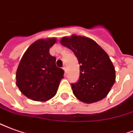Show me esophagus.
I'll return each instance as SVG.
<instances>
[{"instance_id":"obj_1","label":"esophagus","mask_w":133,"mask_h":133,"mask_svg":"<svg viewBox=\"0 0 133 133\" xmlns=\"http://www.w3.org/2000/svg\"><path fill=\"white\" fill-rule=\"evenodd\" d=\"M63 69L64 70V72H65V74L67 73V69H66V67L65 66H64L63 67Z\"/></svg>"}]
</instances>
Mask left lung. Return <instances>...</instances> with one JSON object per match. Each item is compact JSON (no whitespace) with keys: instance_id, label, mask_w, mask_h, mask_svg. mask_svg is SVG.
Wrapping results in <instances>:
<instances>
[{"instance_id":"1","label":"left lung","mask_w":133,"mask_h":133,"mask_svg":"<svg viewBox=\"0 0 133 133\" xmlns=\"http://www.w3.org/2000/svg\"><path fill=\"white\" fill-rule=\"evenodd\" d=\"M61 43L74 52L80 65L78 81L71 84L74 96L87 103L105 98L116 81L115 68L107 53L85 37H64Z\"/></svg>"}]
</instances>
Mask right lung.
I'll use <instances>...</instances> for the list:
<instances>
[{"mask_svg": "<svg viewBox=\"0 0 133 133\" xmlns=\"http://www.w3.org/2000/svg\"><path fill=\"white\" fill-rule=\"evenodd\" d=\"M55 38L39 39L31 44L20 60L16 72V85L28 98L45 101L57 94L64 71L56 65L49 54Z\"/></svg>", "mask_w": 133, "mask_h": 133, "instance_id": "1", "label": "right lung"}]
</instances>
